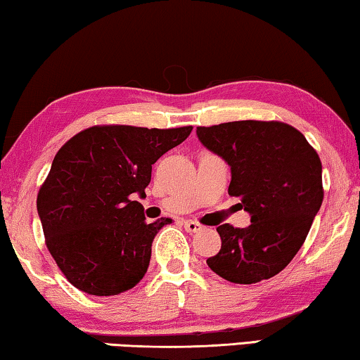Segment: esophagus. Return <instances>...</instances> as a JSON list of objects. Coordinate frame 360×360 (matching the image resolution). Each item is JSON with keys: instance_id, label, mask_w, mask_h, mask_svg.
<instances>
[{"instance_id": "34e87169", "label": "esophagus", "mask_w": 360, "mask_h": 360, "mask_svg": "<svg viewBox=\"0 0 360 360\" xmlns=\"http://www.w3.org/2000/svg\"><path fill=\"white\" fill-rule=\"evenodd\" d=\"M184 229L187 233H198L202 229V224H198L197 221H192V219H186Z\"/></svg>"}]
</instances>
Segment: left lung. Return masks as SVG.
<instances>
[{
	"mask_svg": "<svg viewBox=\"0 0 360 360\" xmlns=\"http://www.w3.org/2000/svg\"><path fill=\"white\" fill-rule=\"evenodd\" d=\"M197 137L229 165V195L240 197L250 214L248 228L219 224L221 249L207 265L238 284L278 275L302 248L323 202L317 152L297 129L276 121L197 127Z\"/></svg>",
	"mask_w": 360,
	"mask_h": 360,
	"instance_id": "left-lung-1",
	"label": "left lung"
}]
</instances>
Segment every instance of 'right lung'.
Wrapping results in <instances>:
<instances>
[{
  "mask_svg": "<svg viewBox=\"0 0 360 360\" xmlns=\"http://www.w3.org/2000/svg\"><path fill=\"white\" fill-rule=\"evenodd\" d=\"M192 126H94L56 153L37 197L46 248L80 291L116 296L147 273L152 243L171 218L146 223L152 165L184 142Z\"/></svg>",
  "mask_w": 360,
  "mask_h": 360,
  "instance_id": "add662e5",
  "label": "right lung"
}]
</instances>
